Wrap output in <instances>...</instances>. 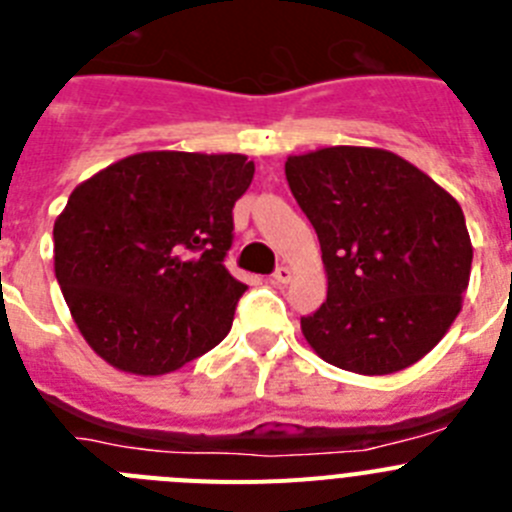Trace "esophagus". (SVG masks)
Masks as SVG:
<instances>
[{"label": "esophagus", "mask_w": 512, "mask_h": 512, "mask_svg": "<svg viewBox=\"0 0 512 512\" xmlns=\"http://www.w3.org/2000/svg\"><path fill=\"white\" fill-rule=\"evenodd\" d=\"M271 279H274V284H287L289 279H292V269H289V266H277V271L271 274Z\"/></svg>", "instance_id": "34e87169"}]
</instances>
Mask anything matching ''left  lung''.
Wrapping results in <instances>:
<instances>
[{"mask_svg": "<svg viewBox=\"0 0 512 512\" xmlns=\"http://www.w3.org/2000/svg\"><path fill=\"white\" fill-rule=\"evenodd\" d=\"M284 174L328 274L325 302L300 320L312 351L369 377L423 359L459 315L472 271L459 202L382 148L289 156Z\"/></svg>", "mask_w": 512, "mask_h": 512, "instance_id": "obj_1", "label": "left lung"}]
</instances>
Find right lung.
Segmentation results:
<instances>
[{
    "mask_svg": "<svg viewBox=\"0 0 512 512\" xmlns=\"http://www.w3.org/2000/svg\"><path fill=\"white\" fill-rule=\"evenodd\" d=\"M241 153L146 151L71 192L53 225L56 279L94 354L158 377L228 336L246 284L225 269Z\"/></svg>",
    "mask_w": 512,
    "mask_h": 512,
    "instance_id": "right-lung-1",
    "label": "right lung"
}]
</instances>
